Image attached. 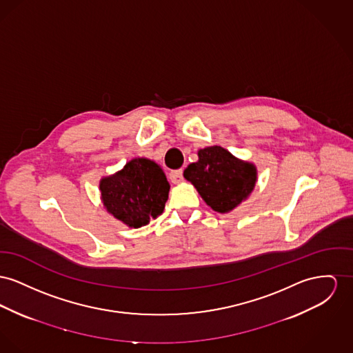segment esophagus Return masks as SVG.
<instances>
[{
    "label": "esophagus",
    "instance_id": "34e87169",
    "mask_svg": "<svg viewBox=\"0 0 353 353\" xmlns=\"http://www.w3.org/2000/svg\"><path fill=\"white\" fill-rule=\"evenodd\" d=\"M170 181L172 183H181L183 181V171L182 170H174L170 172Z\"/></svg>",
    "mask_w": 353,
    "mask_h": 353
}]
</instances>
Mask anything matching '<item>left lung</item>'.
Segmentation results:
<instances>
[{"instance_id":"left-lung-1","label":"left lung","mask_w":353,"mask_h":353,"mask_svg":"<svg viewBox=\"0 0 353 353\" xmlns=\"http://www.w3.org/2000/svg\"><path fill=\"white\" fill-rule=\"evenodd\" d=\"M198 158V162L188 165L183 176L214 212H232L256 186V165L235 158L219 145L199 150Z\"/></svg>"}]
</instances>
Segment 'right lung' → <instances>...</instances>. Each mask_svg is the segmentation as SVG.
<instances>
[{"mask_svg":"<svg viewBox=\"0 0 353 353\" xmlns=\"http://www.w3.org/2000/svg\"><path fill=\"white\" fill-rule=\"evenodd\" d=\"M99 188L107 212L134 229L163 212L170 191L162 167L147 158L130 161L117 174L103 178Z\"/></svg>","mask_w":353,"mask_h":353,"instance_id":"obj_1","label":"right lung"}]
</instances>
